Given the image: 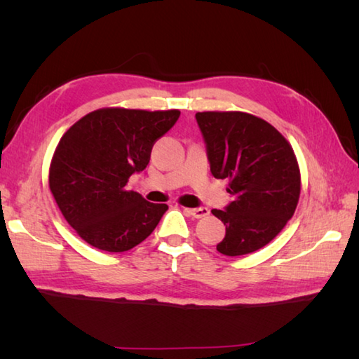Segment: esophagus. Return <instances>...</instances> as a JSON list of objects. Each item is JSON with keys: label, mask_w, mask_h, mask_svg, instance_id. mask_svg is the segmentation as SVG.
<instances>
[{"label": "esophagus", "mask_w": 359, "mask_h": 359, "mask_svg": "<svg viewBox=\"0 0 359 359\" xmlns=\"http://www.w3.org/2000/svg\"><path fill=\"white\" fill-rule=\"evenodd\" d=\"M187 215H189L194 219H202V217H207L210 215V210L207 207H201V208H185Z\"/></svg>", "instance_id": "34e87169"}]
</instances>
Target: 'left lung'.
Instances as JSON below:
<instances>
[{
	"mask_svg": "<svg viewBox=\"0 0 359 359\" xmlns=\"http://www.w3.org/2000/svg\"><path fill=\"white\" fill-rule=\"evenodd\" d=\"M211 174L226 179L233 202L211 212L225 225L217 251L253 253L270 243L294 215L301 171L292 144L269 121L241 111L196 114Z\"/></svg>",
	"mask_w": 359,
	"mask_h": 359,
	"instance_id": "1",
	"label": "left lung"
}]
</instances>
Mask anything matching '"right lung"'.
<instances>
[{
    "mask_svg": "<svg viewBox=\"0 0 359 359\" xmlns=\"http://www.w3.org/2000/svg\"><path fill=\"white\" fill-rule=\"evenodd\" d=\"M179 109L102 108L86 114L60 139L49 188L77 234L98 250L120 253L154 231L168 210L125 188L149 163L154 143L174 126Z\"/></svg>",
    "mask_w": 359,
    "mask_h": 359,
    "instance_id": "add662e5",
    "label": "right lung"
}]
</instances>
